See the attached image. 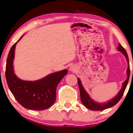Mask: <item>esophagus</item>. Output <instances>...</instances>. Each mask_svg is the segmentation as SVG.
Masks as SVG:
<instances>
[{"instance_id": "esophagus-1", "label": "esophagus", "mask_w": 133, "mask_h": 133, "mask_svg": "<svg viewBox=\"0 0 133 133\" xmlns=\"http://www.w3.org/2000/svg\"><path fill=\"white\" fill-rule=\"evenodd\" d=\"M76 70V67H75V66H73V65H72V66H71L70 67V71H72V72H75V71Z\"/></svg>"}]
</instances>
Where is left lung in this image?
<instances>
[{"instance_id": "left-lung-1", "label": "left lung", "mask_w": 133, "mask_h": 133, "mask_svg": "<svg viewBox=\"0 0 133 133\" xmlns=\"http://www.w3.org/2000/svg\"><path fill=\"white\" fill-rule=\"evenodd\" d=\"M118 50L119 52H121L123 55L125 56L126 58H127L128 63V66L127 68V79L123 83V86L122 88L120 89V91L118 92V93L114 97L113 99L110 100L108 102L105 103H98L97 102H95L93 101L92 99L90 97L89 95L88 94V92L86 91V90L84 89V88H83V85H82L81 81L79 78H78V85H79V88L80 91V96H81V102L83 103V104L86 107L87 109L91 110H105L107 109H109V108L112 107L114 106L115 105H116L118 102L119 101V100L121 99L123 95V93L124 91H125L126 88H127L129 78V75H130V69H129V59L128 56V54L127 53V51L123 47L121 44H119L118 47Z\"/></svg>"}]
</instances>
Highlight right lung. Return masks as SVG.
Wrapping results in <instances>:
<instances>
[{
    "label": "right lung",
    "instance_id": "1",
    "mask_svg": "<svg viewBox=\"0 0 133 133\" xmlns=\"http://www.w3.org/2000/svg\"><path fill=\"white\" fill-rule=\"evenodd\" d=\"M12 45L6 60L5 78L11 92L23 107L34 110H43L51 107L56 100L57 86L68 73L65 69L51 73L37 81H23L16 76L14 70L15 50L17 42Z\"/></svg>",
    "mask_w": 133,
    "mask_h": 133
}]
</instances>
